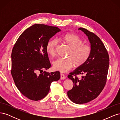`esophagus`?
Instances as JSON below:
<instances>
[{
    "label": "esophagus",
    "instance_id": "34e87169",
    "mask_svg": "<svg viewBox=\"0 0 120 120\" xmlns=\"http://www.w3.org/2000/svg\"><path fill=\"white\" fill-rule=\"evenodd\" d=\"M66 77L63 74H60V79H65Z\"/></svg>",
    "mask_w": 120,
    "mask_h": 120
}]
</instances>
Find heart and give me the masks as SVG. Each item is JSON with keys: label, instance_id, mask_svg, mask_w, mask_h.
I'll list each match as a JSON object with an SVG mask.
<instances>
[{"label": "heart", "instance_id": "1", "mask_svg": "<svg viewBox=\"0 0 120 120\" xmlns=\"http://www.w3.org/2000/svg\"><path fill=\"white\" fill-rule=\"evenodd\" d=\"M60 40L71 49L68 54V59H58L53 61V67L56 70L66 72L74 65L77 67H81L88 61L91 53V49L89 45L83 44L82 40L78 35L67 33L61 36ZM57 44L56 39H50L46 44V52L50 56H54Z\"/></svg>", "mask_w": 120, "mask_h": 120}]
</instances>
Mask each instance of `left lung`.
I'll use <instances>...</instances> for the list:
<instances>
[{"label": "left lung", "mask_w": 120, "mask_h": 120, "mask_svg": "<svg viewBox=\"0 0 120 120\" xmlns=\"http://www.w3.org/2000/svg\"><path fill=\"white\" fill-rule=\"evenodd\" d=\"M88 37L91 53L88 61L70 72L68 77L74 83L67 93L71 101L77 104L88 103L100 95L106 85L109 67V56L103 42L95 34L79 27ZM83 74L79 79L76 75Z\"/></svg>", "instance_id": "left-lung-1"}]
</instances>
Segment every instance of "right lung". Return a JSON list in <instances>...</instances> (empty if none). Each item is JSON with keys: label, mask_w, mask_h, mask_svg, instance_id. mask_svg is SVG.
<instances>
[{"label": "right lung", "mask_w": 120, "mask_h": 120, "mask_svg": "<svg viewBox=\"0 0 120 120\" xmlns=\"http://www.w3.org/2000/svg\"><path fill=\"white\" fill-rule=\"evenodd\" d=\"M60 30L56 26L35 24L25 30L17 40L11 53V71L14 83L28 99L38 101L49 92L53 81L60 79L59 71H42L50 68L46 46Z\"/></svg>", "instance_id": "right-lung-1"}]
</instances>
